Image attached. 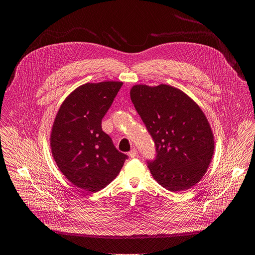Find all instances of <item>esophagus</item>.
I'll return each mask as SVG.
<instances>
[{
  "label": "esophagus",
  "mask_w": 255,
  "mask_h": 255,
  "mask_svg": "<svg viewBox=\"0 0 255 255\" xmlns=\"http://www.w3.org/2000/svg\"><path fill=\"white\" fill-rule=\"evenodd\" d=\"M129 157L131 158H135L137 156V150L136 149H132L130 152H129Z\"/></svg>",
  "instance_id": "esophagus-1"
}]
</instances>
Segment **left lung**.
Instances as JSON below:
<instances>
[{"label": "left lung", "mask_w": 255, "mask_h": 255, "mask_svg": "<svg viewBox=\"0 0 255 255\" xmlns=\"http://www.w3.org/2000/svg\"><path fill=\"white\" fill-rule=\"evenodd\" d=\"M132 103L151 134L156 157L148 161L154 179L169 191L191 188L202 179L214 153V136L199 106L167 85L133 86Z\"/></svg>", "instance_id": "1"}]
</instances>
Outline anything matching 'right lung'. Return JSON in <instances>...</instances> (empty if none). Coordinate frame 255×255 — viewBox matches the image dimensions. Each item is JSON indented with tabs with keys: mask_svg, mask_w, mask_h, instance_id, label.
<instances>
[{
	"mask_svg": "<svg viewBox=\"0 0 255 255\" xmlns=\"http://www.w3.org/2000/svg\"><path fill=\"white\" fill-rule=\"evenodd\" d=\"M122 85L102 82L78 87L62 103L53 122V159L63 175L83 190L97 192L104 188L128 158L116 149L101 127Z\"/></svg>",
	"mask_w": 255,
	"mask_h": 255,
	"instance_id": "obj_1",
	"label": "right lung"
}]
</instances>
